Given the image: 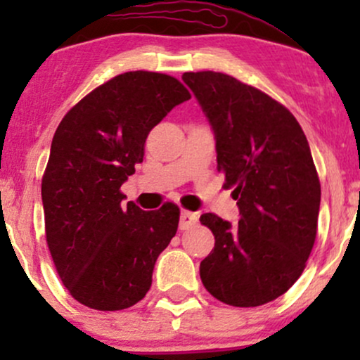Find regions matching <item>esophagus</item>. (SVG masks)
I'll list each match as a JSON object with an SVG mask.
<instances>
[{"label":"esophagus","instance_id":"34e87169","mask_svg":"<svg viewBox=\"0 0 360 360\" xmlns=\"http://www.w3.org/2000/svg\"><path fill=\"white\" fill-rule=\"evenodd\" d=\"M198 223V214L196 213H191V212H186V210H183L181 212V230H188L191 229V226H194Z\"/></svg>","mask_w":360,"mask_h":360}]
</instances>
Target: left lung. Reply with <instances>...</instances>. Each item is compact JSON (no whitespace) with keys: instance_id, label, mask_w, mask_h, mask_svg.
Wrapping results in <instances>:
<instances>
[{"instance_id":"left-lung-1","label":"left lung","mask_w":360,"mask_h":360,"mask_svg":"<svg viewBox=\"0 0 360 360\" xmlns=\"http://www.w3.org/2000/svg\"><path fill=\"white\" fill-rule=\"evenodd\" d=\"M183 81L212 125L218 171L240 212L238 225L201 214L214 235L201 281L221 303L260 307L298 281L315 243L321 189L308 140L288 108L229 74Z\"/></svg>"}]
</instances>
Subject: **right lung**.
<instances>
[{
  "instance_id": "obj_1",
  "label": "right lung",
  "mask_w": 360,
  "mask_h": 360,
  "mask_svg": "<svg viewBox=\"0 0 360 360\" xmlns=\"http://www.w3.org/2000/svg\"><path fill=\"white\" fill-rule=\"evenodd\" d=\"M191 98L176 77L131 71L91 91L52 139L42 179L45 237L72 298L100 311L139 303L177 232L179 208L143 212L120 188L143 160L148 131Z\"/></svg>"
}]
</instances>
